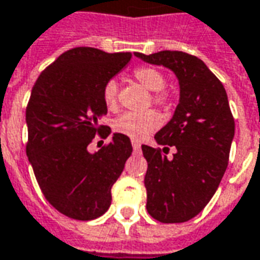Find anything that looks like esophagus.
<instances>
[{
    "label": "esophagus",
    "mask_w": 260,
    "mask_h": 260,
    "mask_svg": "<svg viewBox=\"0 0 260 260\" xmlns=\"http://www.w3.org/2000/svg\"><path fill=\"white\" fill-rule=\"evenodd\" d=\"M132 146H134V150H135V152H139V150H141V143H139V141H136V139H132Z\"/></svg>",
    "instance_id": "obj_1"
}]
</instances>
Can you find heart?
<instances>
[{
  "label": "heart",
  "instance_id": "heart-1",
  "mask_svg": "<svg viewBox=\"0 0 260 260\" xmlns=\"http://www.w3.org/2000/svg\"><path fill=\"white\" fill-rule=\"evenodd\" d=\"M134 77L138 83H141L146 90L155 91L152 95V101L160 105L163 108H169L172 99L168 92L163 91L166 86V79L161 72L155 67H139L134 72ZM103 100L105 107L114 111L118 105V84L115 80H108L103 88ZM161 122L160 115L153 110L143 112H125L115 121V129L132 138V139H142L150 132L159 128Z\"/></svg>",
  "mask_w": 260,
  "mask_h": 260
}]
</instances>
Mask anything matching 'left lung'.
I'll return each instance as SVG.
<instances>
[{
    "mask_svg": "<svg viewBox=\"0 0 260 260\" xmlns=\"http://www.w3.org/2000/svg\"><path fill=\"white\" fill-rule=\"evenodd\" d=\"M146 63L165 66L179 80L180 99L172 119L155 139L161 149L142 145L148 161L146 210L165 224L186 222L208 204L224 176L235 134L222 83L191 54L163 50L135 53ZM176 148L173 158L166 156Z\"/></svg>",
    "mask_w": 260,
    "mask_h": 260,
    "instance_id": "left-lung-1",
    "label": "left lung"
}]
</instances>
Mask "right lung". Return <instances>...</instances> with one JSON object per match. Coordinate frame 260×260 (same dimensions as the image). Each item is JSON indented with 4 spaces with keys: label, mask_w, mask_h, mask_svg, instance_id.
<instances>
[{
    "label": "right lung",
    "mask_w": 260,
    "mask_h": 260,
    "mask_svg": "<svg viewBox=\"0 0 260 260\" xmlns=\"http://www.w3.org/2000/svg\"><path fill=\"white\" fill-rule=\"evenodd\" d=\"M132 54L74 48L60 54L36 80L26 108V156L49 203L73 219L90 221L111 206V187L132 153L131 139L114 134L111 142L88 152L107 115L103 88Z\"/></svg>",
    "instance_id": "right-lung-1"
}]
</instances>
